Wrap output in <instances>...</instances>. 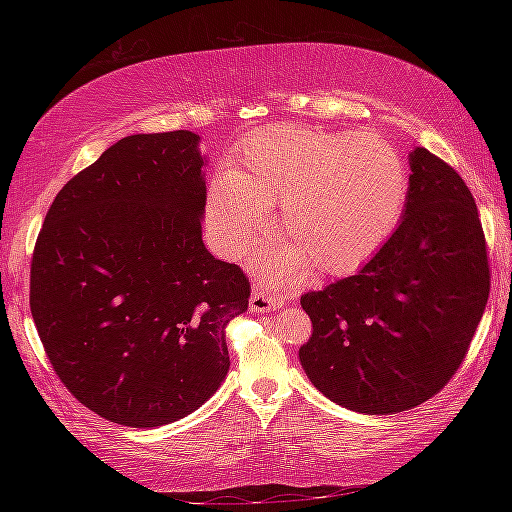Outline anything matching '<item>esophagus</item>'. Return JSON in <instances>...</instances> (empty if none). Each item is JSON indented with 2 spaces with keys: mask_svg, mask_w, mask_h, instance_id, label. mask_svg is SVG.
<instances>
[{
  "mask_svg": "<svg viewBox=\"0 0 512 512\" xmlns=\"http://www.w3.org/2000/svg\"><path fill=\"white\" fill-rule=\"evenodd\" d=\"M284 307V298L280 293H273L264 287H255L253 296H250V311L264 314V311H275Z\"/></svg>",
  "mask_w": 512,
  "mask_h": 512,
  "instance_id": "1",
  "label": "esophagus"
}]
</instances>
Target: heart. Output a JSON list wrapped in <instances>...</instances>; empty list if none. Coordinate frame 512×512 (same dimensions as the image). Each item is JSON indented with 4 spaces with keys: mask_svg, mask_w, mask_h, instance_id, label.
<instances>
[{
    "mask_svg": "<svg viewBox=\"0 0 512 512\" xmlns=\"http://www.w3.org/2000/svg\"><path fill=\"white\" fill-rule=\"evenodd\" d=\"M409 198V176L395 146L375 131H318L275 124L255 133L235 169L207 189V225L225 255L239 257L262 239L264 212L287 244L273 273L348 275L393 235Z\"/></svg>",
    "mask_w": 512,
    "mask_h": 512,
    "instance_id": "heart-1",
    "label": "heart"
}]
</instances>
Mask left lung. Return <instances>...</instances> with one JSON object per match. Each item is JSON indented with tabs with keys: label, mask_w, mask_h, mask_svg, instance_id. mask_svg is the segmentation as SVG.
Here are the masks:
<instances>
[{
	"label": "left lung",
	"mask_w": 512,
	"mask_h": 512,
	"mask_svg": "<svg viewBox=\"0 0 512 512\" xmlns=\"http://www.w3.org/2000/svg\"><path fill=\"white\" fill-rule=\"evenodd\" d=\"M391 239L357 275L300 298L314 325L300 363L345 409L391 415L440 393L490 293L479 210L456 169L418 146Z\"/></svg>",
	"instance_id": "left-lung-1"
}]
</instances>
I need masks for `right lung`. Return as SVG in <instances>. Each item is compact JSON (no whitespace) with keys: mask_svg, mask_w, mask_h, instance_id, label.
<instances>
[{"mask_svg":"<svg viewBox=\"0 0 512 512\" xmlns=\"http://www.w3.org/2000/svg\"><path fill=\"white\" fill-rule=\"evenodd\" d=\"M192 131L128 135L51 203L31 259V316L65 388L101 418L162 427L228 375L225 327L250 282L201 237Z\"/></svg>","mask_w":512,"mask_h":512,"instance_id":"right-lung-1","label":"right lung"}]
</instances>
